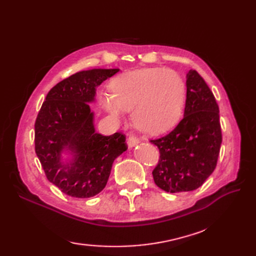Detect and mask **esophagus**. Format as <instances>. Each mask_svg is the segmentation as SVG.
I'll use <instances>...</instances> for the list:
<instances>
[{
  "label": "esophagus",
  "instance_id": "1",
  "mask_svg": "<svg viewBox=\"0 0 256 256\" xmlns=\"http://www.w3.org/2000/svg\"><path fill=\"white\" fill-rule=\"evenodd\" d=\"M138 143V138L136 136H128L127 144H128V146L130 147V148H131V147H134Z\"/></svg>",
  "mask_w": 256,
  "mask_h": 256
}]
</instances>
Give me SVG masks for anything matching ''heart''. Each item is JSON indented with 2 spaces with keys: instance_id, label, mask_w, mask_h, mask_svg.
Returning <instances> with one entry per match:
<instances>
[{
  "instance_id": "heart-1",
  "label": "heart",
  "mask_w": 256,
  "mask_h": 256,
  "mask_svg": "<svg viewBox=\"0 0 256 256\" xmlns=\"http://www.w3.org/2000/svg\"><path fill=\"white\" fill-rule=\"evenodd\" d=\"M111 95L102 94V104L114 118L132 110L134 125L145 132H161L180 118L184 102V85L168 68H144L124 74L110 85Z\"/></svg>"
}]
</instances>
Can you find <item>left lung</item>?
<instances>
[{"instance_id":"obj_1","label":"left lung","mask_w":256,"mask_h":256,"mask_svg":"<svg viewBox=\"0 0 256 256\" xmlns=\"http://www.w3.org/2000/svg\"><path fill=\"white\" fill-rule=\"evenodd\" d=\"M184 118L168 134L152 138L160 157L152 171L154 184L170 193L202 186L216 166L222 132L219 106L196 70L187 74Z\"/></svg>"}]
</instances>
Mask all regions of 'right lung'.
<instances>
[{
	"instance_id": "right-lung-1",
	"label": "right lung",
	"mask_w": 256,
	"mask_h": 256,
	"mask_svg": "<svg viewBox=\"0 0 256 256\" xmlns=\"http://www.w3.org/2000/svg\"><path fill=\"white\" fill-rule=\"evenodd\" d=\"M120 69H92L72 74L49 90L35 120V152L47 180L65 194L86 198L106 187L114 160L127 150L120 132H95L88 102L96 88ZM68 148L75 154L69 164L60 161Z\"/></svg>"
}]
</instances>
